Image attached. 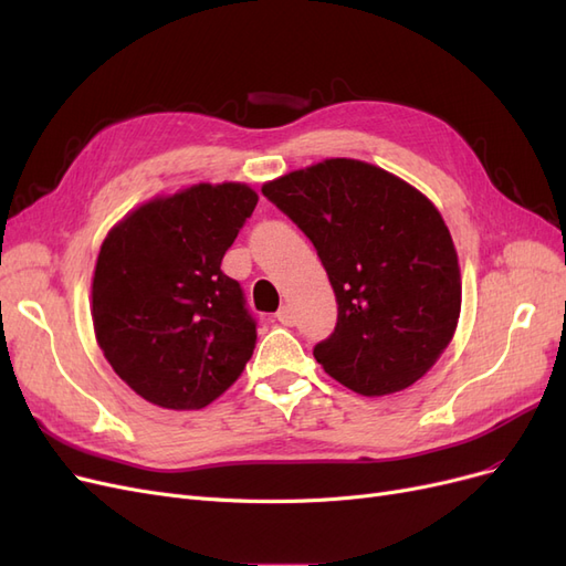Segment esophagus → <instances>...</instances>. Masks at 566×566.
I'll list each match as a JSON object with an SVG mask.
<instances>
[{"mask_svg":"<svg viewBox=\"0 0 566 566\" xmlns=\"http://www.w3.org/2000/svg\"><path fill=\"white\" fill-rule=\"evenodd\" d=\"M276 318H279L283 325H293V323H295V314H293V310H290L287 304H283L281 310L276 312Z\"/></svg>","mask_w":566,"mask_h":566,"instance_id":"obj_1","label":"esophagus"}]
</instances>
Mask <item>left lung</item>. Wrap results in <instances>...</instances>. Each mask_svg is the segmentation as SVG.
<instances>
[{
  "mask_svg": "<svg viewBox=\"0 0 566 566\" xmlns=\"http://www.w3.org/2000/svg\"><path fill=\"white\" fill-rule=\"evenodd\" d=\"M314 243L337 300L323 370L364 397L401 391L449 347L460 269L434 205L385 169L331 158L262 186Z\"/></svg>",
  "mask_w": 566,
  "mask_h": 566,
  "instance_id": "8db88e82",
  "label": "left lung"
}]
</instances>
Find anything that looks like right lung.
<instances>
[{"mask_svg":"<svg viewBox=\"0 0 566 566\" xmlns=\"http://www.w3.org/2000/svg\"><path fill=\"white\" fill-rule=\"evenodd\" d=\"M256 200L245 184H198L142 205L101 245L94 333L113 370L146 401L193 410L241 378L256 321L221 260Z\"/></svg>","mask_w":566,"mask_h":566,"instance_id":"obj_1","label":"right lung"}]
</instances>
